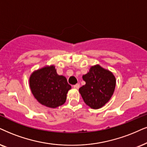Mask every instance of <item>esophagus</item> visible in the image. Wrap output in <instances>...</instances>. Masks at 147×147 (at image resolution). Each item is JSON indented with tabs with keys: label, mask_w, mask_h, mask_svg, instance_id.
I'll list each match as a JSON object with an SVG mask.
<instances>
[{
	"label": "esophagus",
	"mask_w": 147,
	"mask_h": 147,
	"mask_svg": "<svg viewBox=\"0 0 147 147\" xmlns=\"http://www.w3.org/2000/svg\"><path fill=\"white\" fill-rule=\"evenodd\" d=\"M79 87H80L79 83H77V84L73 85V87H74V88H75V89H79Z\"/></svg>",
	"instance_id": "obj_1"
}]
</instances>
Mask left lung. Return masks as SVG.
<instances>
[{
	"mask_svg": "<svg viewBox=\"0 0 147 147\" xmlns=\"http://www.w3.org/2000/svg\"><path fill=\"white\" fill-rule=\"evenodd\" d=\"M85 85L79 88L85 103L93 109L104 107L113 95L116 79L112 72L96 64L83 75Z\"/></svg>",
	"mask_w": 147,
	"mask_h": 147,
	"instance_id": "1",
	"label": "left lung"
}]
</instances>
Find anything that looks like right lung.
<instances>
[{"label":"right lung","instance_id":"obj_1","mask_svg":"<svg viewBox=\"0 0 147 147\" xmlns=\"http://www.w3.org/2000/svg\"><path fill=\"white\" fill-rule=\"evenodd\" d=\"M29 84L37 101L52 109L64 105L66 94L71 89L66 78L57 75L54 65L34 70L30 76Z\"/></svg>","mask_w":147,"mask_h":147}]
</instances>
